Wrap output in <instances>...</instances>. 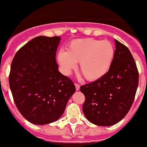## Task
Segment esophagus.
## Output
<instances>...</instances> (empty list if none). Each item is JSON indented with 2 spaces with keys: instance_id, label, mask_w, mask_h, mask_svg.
Listing matches in <instances>:
<instances>
[{
  "instance_id": "esophagus-1",
  "label": "esophagus",
  "mask_w": 147,
  "mask_h": 147,
  "mask_svg": "<svg viewBox=\"0 0 147 147\" xmlns=\"http://www.w3.org/2000/svg\"><path fill=\"white\" fill-rule=\"evenodd\" d=\"M75 87H76V90H79L80 88V85L79 83H75Z\"/></svg>"
}]
</instances>
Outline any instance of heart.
Segmentation results:
<instances>
[{"mask_svg":"<svg viewBox=\"0 0 147 147\" xmlns=\"http://www.w3.org/2000/svg\"><path fill=\"white\" fill-rule=\"evenodd\" d=\"M115 53V47L109 41L75 39L67 45L66 51H58L57 61L64 75H70L79 62V70L84 78L96 81L109 72Z\"/></svg>","mask_w":147,"mask_h":147,"instance_id":"obj_1","label":"heart"}]
</instances>
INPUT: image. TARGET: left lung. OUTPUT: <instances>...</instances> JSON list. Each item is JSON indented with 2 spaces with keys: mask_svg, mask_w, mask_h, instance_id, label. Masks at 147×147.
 Returning <instances> with one entry per match:
<instances>
[{
  "mask_svg": "<svg viewBox=\"0 0 147 147\" xmlns=\"http://www.w3.org/2000/svg\"><path fill=\"white\" fill-rule=\"evenodd\" d=\"M115 53L110 70L101 79L81 86L84 115L91 123L111 126L122 120L134 100L139 74L131 51L115 39Z\"/></svg>",
  "mask_w": 147,
  "mask_h": 147,
  "instance_id": "1",
  "label": "left lung"
}]
</instances>
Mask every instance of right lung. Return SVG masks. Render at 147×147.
Here are the masks:
<instances>
[{
    "label": "right lung",
    "mask_w": 147,
    "mask_h": 147,
    "mask_svg": "<svg viewBox=\"0 0 147 147\" xmlns=\"http://www.w3.org/2000/svg\"><path fill=\"white\" fill-rule=\"evenodd\" d=\"M59 36H38L16 53L9 84L16 106L32 124L43 125L63 115L75 92L73 81L58 71L55 56Z\"/></svg>",
    "instance_id": "add662e5"
}]
</instances>
